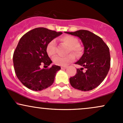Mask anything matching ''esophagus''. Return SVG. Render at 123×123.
Wrapping results in <instances>:
<instances>
[{
  "mask_svg": "<svg viewBox=\"0 0 123 123\" xmlns=\"http://www.w3.org/2000/svg\"><path fill=\"white\" fill-rule=\"evenodd\" d=\"M61 68L62 69H65L67 68V67H66V66H61Z\"/></svg>",
  "mask_w": 123,
  "mask_h": 123,
  "instance_id": "obj_1",
  "label": "esophagus"
}]
</instances>
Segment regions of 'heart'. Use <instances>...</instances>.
Instances as JSON below:
<instances>
[{"label":"heart","instance_id":"heart-1","mask_svg":"<svg viewBox=\"0 0 123 123\" xmlns=\"http://www.w3.org/2000/svg\"><path fill=\"white\" fill-rule=\"evenodd\" d=\"M60 41L69 47L68 53H72L76 56H79L82 52V49L79 44L78 39L73 36H63L60 39ZM46 52L50 57H53L56 53V42L54 40H51L46 46ZM74 60V57L73 54H70L67 57H63L57 56L53 58V62L57 65L66 66L68 63L72 62Z\"/></svg>","mask_w":123,"mask_h":123}]
</instances>
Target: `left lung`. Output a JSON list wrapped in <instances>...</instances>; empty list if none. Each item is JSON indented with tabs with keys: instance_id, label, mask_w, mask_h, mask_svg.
Wrapping results in <instances>:
<instances>
[{
	"instance_id": "8db88e82",
	"label": "left lung",
	"mask_w": 123,
	"mask_h": 123,
	"mask_svg": "<svg viewBox=\"0 0 123 123\" xmlns=\"http://www.w3.org/2000/svg\"><path fill=\"white\" fill-rule=\"evenodd\" d=\"M65 33L79 37L84 47L82 57L75 63L83 68L77 69L76 74L69 79L70 85L81 91L93 90L104 81L109 70V49L101 37L88 31Z\"/></svg>"
}]
</instances>
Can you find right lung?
Listing matches in <instances>:
<instances>
[{
    "label": "right lung",
    "mask_w": 123,
    "mask_h": 123,
    "mask_svg": "<svg viewBox=\"0 0 123 123\" xmlns=\"http://www.w3.org/2000/svg\"><path fill=\"white\" fill-rule=\"evenodd\" d=\"M62 33L45 28H37L21 38L14 52L13 63L17 77L25 87L37 91L53 84L61 67L53 65L42 69L40 66L44 64L48 67L52 63L46 52V46Z\"/></svg>",
    "instance_id": "add662e5"
}]
</instances>
